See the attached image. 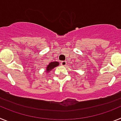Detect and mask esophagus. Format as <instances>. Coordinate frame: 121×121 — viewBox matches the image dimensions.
<instances>
[{"label":"esophagus","mask_w":121,"mask_h":121,"mask_svg":"<svg viewBox=\"0 0 121 121\" xmlns=\"http://www.w3.org/2000/svg\"><path fill=\"white\" fill-rule=\"evenodd\" d=\"M60 64H61L62 66H66V65H67V62L62 61L61 63H60Z\"/></svg>","instance_id":"34e87169"}]
</instances>
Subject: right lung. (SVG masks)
Masks as SVG:
<instances>
[{
  "label": "right lung",
  "instance_id": "right-lung-1",
  "mask_svg": "<svg viewBox=\"0 0 121 121\" xmlns=\"http://www.w3.org/2000/svg\"><path fill=\"white\" fill-rule=\"evenodd\" d=\"M59 63L58 62H51L48 65L47 67H46L45 71L47 73L50 72V71H51V70H53V68L59 66Z\"/></svg>",
  "mask_w": 121,
  "mask_h": 121
}]
</instances>
